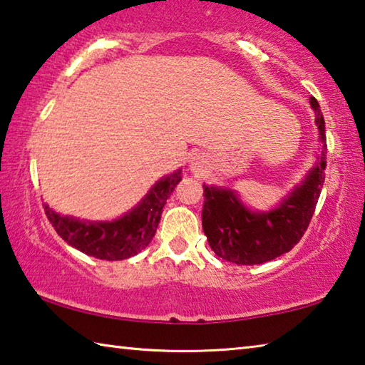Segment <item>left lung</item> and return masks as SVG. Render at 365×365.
I'll list each match as a JSON object with an SVG mask.
<instances>
[{
  "instance_id": "obj_1",
  "label": "left lung",
  "mask_w": 365,
  "mask_h": 365,
  "mask_svg": "<svg viewBox=\"0 0 365 365\" xmlns=\"http://www.w3.org/2000/svg\"><path fill=\"white\" fill-rule=\"evenodd\" d=\"M316 110L322 154L306 180L270 212H251L230 190L205 187L202 230L219 257L238 265L264 264L292 251L307 230L316 211L325 180L327 137L325 120L316 98Z\"/></svg>"
}]
</instances>
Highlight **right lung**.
I'll return each instance as SVG.
<instances>
[{
	"instance_id": "right-lung-1",
	"label": "right lung",
	"mask_w": 365,
	"mask_h": 365,
	"mask_svg": "<svg viewBox=\"0 0 365 365\" xmlns=\"http://www.w3.org/2000/svg\"><path fill=\"white\" fill-rule=\"evenodd\" d=\"M182 180L180 170L159 180L140 205L113 222H82L63 217L45 206L49 224L73 248L103 261H122L145 250L156 233L168 197Z\"/></svg>"
}]
</instances>
